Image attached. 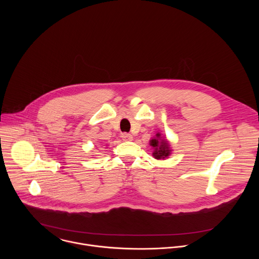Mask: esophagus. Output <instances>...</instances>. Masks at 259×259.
Instances as JSON below:
<instances>
[{
    "mask_svg": "<svg viewBox=\"0 0 259 259\" xmlns=\"http://www.w3.org/2000/svg\"><path fill=\"white\" fill-rule=\"evenodd\" d=\"M121 137H122V139L125 140V141H130V140L133 139V136H132L131 134H129V133H122Z\"/></svg>",
    "mask_w": 259,
    "mask_h": 259,
    "instance_id": "esophagus-1",
    "label": "esophagus"
}]
</instances>
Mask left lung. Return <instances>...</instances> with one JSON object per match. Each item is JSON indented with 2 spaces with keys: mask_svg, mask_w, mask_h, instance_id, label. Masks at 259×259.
<instances>
[{
  "mask_svg": "<svg viewBox=\"0 0 259 259\" xmlns=\"http://www.w3.org/2000/svg\"><path fill=\"white\" fill-rule=\"evenodd\" d=\"M151 146H153L154 153L153 156L157 160H165L168 158L171 154V149H170V144L166 139H164L160 133L156 134V137L152 138L150 140Z\"/></svg>",
  "mask_w": 259,
  "mask_h": 259,
  "instance_id": "left-lung-1",
  "label": "left lung"
}]
</instances>
